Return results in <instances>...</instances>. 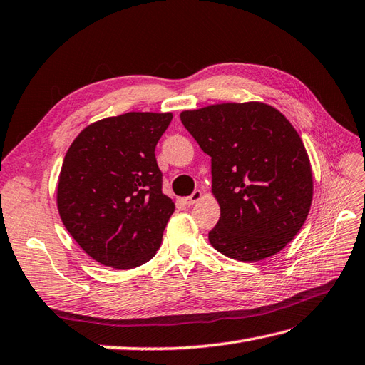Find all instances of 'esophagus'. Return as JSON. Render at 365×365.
<instances>
[{
	"label": "esophagus",
	"instance_id": "34e87169",
	"mask_svg": "<svg viewBox=\"0 0 365 365\" xmlns=\"http://www.w3.org/2000/svg\"><path fill=\"white\" fill-rule=\"evenodd\" d=\"M202 199V191L200 190H196V191H194L192 194H191V196H188V197H185L183 199V202H185V205H194V203H196V202H199Z\"/></svg>",
	"mask_w": 365,
	"mask_h": 365
}]
</instances>
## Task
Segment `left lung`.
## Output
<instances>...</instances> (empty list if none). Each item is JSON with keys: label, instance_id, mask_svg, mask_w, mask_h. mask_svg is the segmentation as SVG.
<instances>
[{"label": "left lung", "instance_id": "1", "mask_svg": "<svg viewBox=\"0 0 365 365\" xmlns=\"http://www.w3.org/2000/svg\"><path fill=\"white\" fill-rule=\"evenodd\" d=\"M180 120L211 157V191L221 207L211 245L245 262L284 249L312 200L309 157L292 124L257 101L185 110Z\"/></svg>", "mask_w": 365, "mask_h": 365}]
</instances>
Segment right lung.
I'll list each match as a JSON object with an SVG mask.
<instances>
[{"label":"right lung","mask_w":365,"mask_h":365,"mask_svg":"<svg viewBox=\"0 0 365 365\" xmlns=\"http://www.w3.org/2000/svg\"><path fill=\"white\" fill-rule=\"evenodd\" d=\"M173 113L129 112L87 125L63 158L57 210L82 250L133 269L155 255L174 202L162 192L155 146Z\"/></svg>","instance_id":"right-lung-1"}]
</instances>
